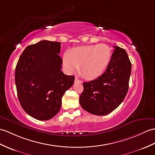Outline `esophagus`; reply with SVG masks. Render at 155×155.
Returning a JSON list of instances; mask_svg holds the SVG:
<instances>
[{"mask_svg":"<svg viewBox=\"0 0 155 155\" xmlns=\"http://www.w3.org/2000/svg\"><path fill=\"white\" fill-rule=\"evenodd\" d=\"M77 82H78V83H79V82H80V83H81V82H82V81L79 80V79H78V78L76 77V78H74V83H77Z\"/></svg>","mask_w":155,"mask_h":155,"instance_id":"esophagus-1","label":"esophagus"}]
</instances>
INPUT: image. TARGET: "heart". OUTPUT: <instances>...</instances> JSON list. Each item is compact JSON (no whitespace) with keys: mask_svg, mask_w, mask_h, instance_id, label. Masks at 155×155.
Returning <instances> with one entry per match:
<instances>
[{"mask_svg":"<svg viewBox=\"0 0 155 155\" xmlns=\"http://www.w3.org/2000/svg\"><path fill=\"white\" fill-rule=\"evenodd\" d=\"M111 49L106 44L81 46L74 48L64 57L65 69L71 73L78 69L86 78L100 76L108 67L111 59Z\"/></svg>","mask_w":155,"mask_h":155,"instance_id":"1","label":"heart"}]
</instances>
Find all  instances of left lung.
Instances as JSON below:
<instances>
[{
  "instance_id": "obj_1",
  "label": "left lung",
  "mask_w": 155,
  "mask_h": 155,
  "mask_svg": "<svg viewBox=\"0 0 155 155\" xmlns=\"http://www.w3.org/2000/svg\"><path fill=\"white\" fill-rule=\"evenodd\" d=\"M114 51L106 71L94 80L83 82L79 102L88 112L104 116L120 105L126 96L131 63L125 50L114 46Z\"/></svg>"
}]
</instances>
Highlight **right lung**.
I'll return each mask as SVG.
<instances>
[{"instance_id": "right-lung-1", "label": "right lung", "mask_w": 155, "mask_h": 155, "mask_svg": "<svg viewBox=\"0 0 155 155\" xmlns=\"http://www.w3.org/2000/svg\"><path fill=\"white\" fill-rule=\"evenodd\" d=\"M61 43L42 40L24 50L15 69L17 95L30 116L48 120L59 112L61 99L74 77L61 71Z\"/></svg>"}]
</instances>
